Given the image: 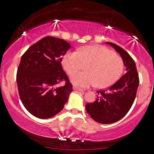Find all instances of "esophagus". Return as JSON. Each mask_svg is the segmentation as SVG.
I'll return each instance as SVG.
<instances>
[{"label": "esophagus", "instance_id": "obj_1", "mask_svg": "<svg viewBox=\"0 0 154 154\" xmlns=\"http://www.w3.org/2000/svg\"><path fill=\"white\" fill-rule=\"evenodd\" d=\"M73 90H76V91H79V92H81V93H84V90H82V89L78 88H76V87H74V88H73Z\"/></svg>", "mask_w": 154, "mask_h": 154}]
</instances>
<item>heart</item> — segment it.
<instances>
[{
    "label": "heart",
    "instance_id": "1",
    "mask_svg": "<svg viewBox=\"0 0 154 154\" xmlns=\"http://www.w3.org/2000/svg\"><path fill=\"white\" fill-rule=\"evenodd\" d=\"M62 65L68 75H72L86 66L85 72L72 75L70 82L75 86L88 88L97 85L104 88L116 82L124 70L121 56L102 46H87L78 52H68Z\"/></svg>",
    "mask_w": 154,
    "mask_h": 154
}]
</instances>
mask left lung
Wrapping results in <instances>:
<instances>
[{"instance_id": "obj_1", "label": "left lung", "mask_w": 154, "mask_h": 154, "mask_svg": "<svg viewBox=\"0 0 154 154\" xmlns=\"http://www.w3.org/2000/svg\"><path fill=\"white\" fill-rule=\"evenodd\" d=\"M121 55L126 66V73L106 90L97 91L98 97L85 106L90 117L101 124H112L122 119L128 113L135 100L139 84L135 61L119 46L106 42Z\"/></svg>"}]
</instances>
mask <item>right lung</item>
I'll return each mask as SVG.
<instances>
[{
    "label": "right lung",
    "mask_w": 154,
    "mask_h": 154,
    "mask_svg": "<svg viewBox=\"0 0 154 154\" xmlns=\"http://www.w3.org/2000/svg\"><path fill=\"white\" fill-rule=\"evenodd\" d=\"M70 48L66 41L47 36L22 55L16 76L18 93L25 108L34 116L51 118L64 108L72 85L61 63ZM61 81L64 86L56 88Z\"/></svg>",
    "instance_id": "1"
}]
</instances>
